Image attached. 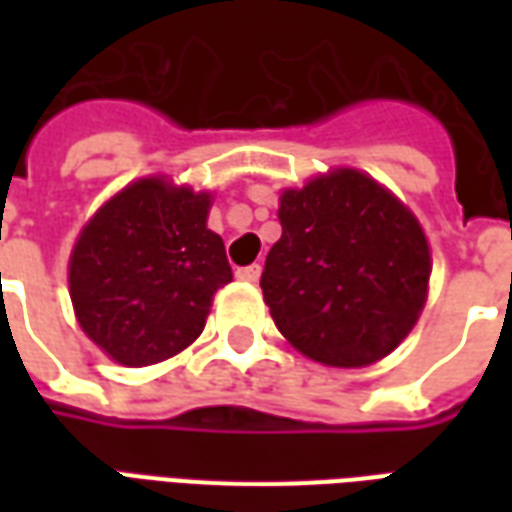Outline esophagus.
Masks as SVG:
<instances>
[{
	"label": "esophagus",
	"instance_id": "esophagus-1",
	"mask_svg": "<svg viewBox=\"0 0 512 512\" xmlns=\"http://www.w3.org/2000/svg\"><path fill=\"white\" fill-rule=\"evenodd\" d=\"M235 277L244 279V282H257V279H260V266H257V263H252V266H241L235 271Z\"/></svg>",
	"mask_w": 512,
	"mask_h": 512
}]
</instances>
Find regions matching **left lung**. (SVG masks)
<instances>
[{
  "label": "left lung",
  "mask_w": 512,
  "mask_h": 512,
  "mask_svg": "<svg viewBox=\"0 0 512 512\" xmlns=\"http://www.w3.org/2000/svg\"><path fill=\"white\" fill-rule=\"evenodd\" d=\"M282 238L260 288L271 318L315 362L365 367L417 323L428 241L403 202L356 169H337L279 200Z\"/></svg>",
  "instance_id": "obj_1"
}]
</instances>
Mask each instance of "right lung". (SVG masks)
Segmentation results:
<instances>
[{
  "label": "right lung",
  "instance_id": "add662e5",
  "mask_svg": "<svg viewBox=\"0 0 512 512\" xmlns=\"http://www.w3.org/2000/svg\"><path fill=\"white\" fill-rule=\"evenodd\" d=\"M208 194L158 178L131 183L95 213L71 255L76 318L115 362H164L200 337L216 290L233 279L205 227Z\"/></svg>",
  "mask_w": 512,
  "mask_h": 512
}]
</instances>
